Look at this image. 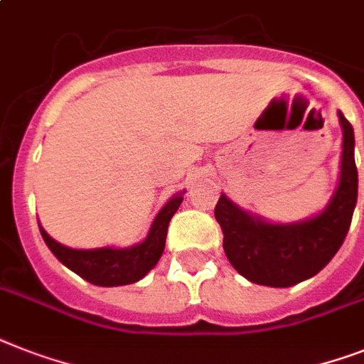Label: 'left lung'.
<instances>
[{"label":"left lung","mask_w":364,"mask_h":364,"mask_svg":"<svg viewBox=\"0 0 364 364\" xmlns=\"http://www.w3.org/2000/svg\"><path fill=\"white\" fill-rule=\"evenodd\" d=\"M342 140L341 183L327 209L299 224H269L252 218L220 194L215 218L224 233V252L239 274L250 282L288 288L314 277L338 252L350 230L357 203L353 127L338 112Z\"/></svg>","instance_id":"8db88e82"}]
</instances>
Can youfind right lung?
<instances>
[{
    "label": "right lung",
    "mask_w": 364,
    "mask_h": 364,
    "mask_svg": "<svg viewBox=\"0 0 364 364\" xmlns=\"http://www.w3.org/2000/svg\"><path fill=\"white\" fill-rule=\"evenodd\" d=\"M183 194L173 196L170 202L161 209L153 220L149 235L146 241L136 245L132 249H95V250H75L59 245L41 228L44 243L48 245L55 258L75 271L82 279L95 286H125L136 280L144 279L156 265L164 252L166 243L168 224L176 215L177 208L181 205Z\"/></svg>",
    "instance_id": "right-lung-1"
}]
</instances>
